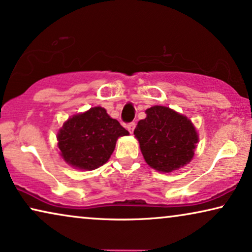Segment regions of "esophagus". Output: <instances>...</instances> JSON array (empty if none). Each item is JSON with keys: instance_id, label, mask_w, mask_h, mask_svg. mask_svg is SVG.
Masks as SVG:
<instances>
[{"instance_id": "esophagus-1", "label": "esophagus", "mask_w": 252, "mask_h": 252, "mask_svg": "<svg viewBox=\"0 0 252 252\" xmlns=\"http://www.w3.org/2000/svg\"><path fill=\"white\" fill-rule=\"evenodd\" d=\"M134 128H135V123L127 124V129L129 130V133H133L134 132Z\"/></svg>"}]
</instances>
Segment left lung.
Here are the masks:
<instances>
[{"label": "left lung", "instance_id": "1", "mask_svg": "<svg viewBox=\"0 0 252 252\" xmlns=\"http://www.w3.org/2000/svg\"><path fill=\"white\" fill-rule=\"evenodd\" d=\"M147 117L137 123L134 135L150 167L173 172L192 159L198 135L187 117L166 106L146 110Z\"/></svg>", "mask_w": 252, "mask_h": 252}]
</instances>
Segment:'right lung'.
Segmentation results:
<instances>
[{
	"label": "right lung",
	"instance_id": "obj_1",
	"mask_svg": "<svg viewBox=\"0 0 252 252\" xmlns=\"http://www.w3.org/2000/svg\"><path fill=\"white\" fill-rule=\"evenodd\" d=\"M128 134L104 108L95 106L64 123L57 134L58 148L68 165L91 171L105 164L118 137Z\"/></svg>",
	"mask_w": 252,
	"mask_h": 252
}]
</instances>
